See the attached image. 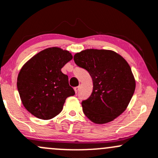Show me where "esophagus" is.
<instances>
[{
  "label": "esophagus",
  "instance_id": "1",
  "mask_svg": "<svg viewBox=\"0 0 158 158\" xmlns=\"http://www.w3.org/2000/svg\"><path fill=\"white\" fill-rule=\"evenodd\" d=\"M79 86H77V87L74 88V91H75L76 93L78 92V91H79Z\"/></svg>",
  "mask_w": 158,
  "mask_h": 158
}]
</instances>
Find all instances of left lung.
<instances>
[{"label":"left lung","mask_w":158,"mask_h":158,"mask_svg":"<svg viewBox=\"0 0 158 158\" xmlns=\"http://www.w3.org/2000/svg\"><path fill=\"white\" fill-rule=\"evenodd\" d=\"M73 59L93 80L91 96L82 102L84 114L96 124L114 120L126 110L134 93L136 83L131 67L110 50H85L76 53Z\"/></svg>","instance_id":"8db88e82"}]
</instances>
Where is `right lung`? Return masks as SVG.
Listing matches in <instances>:
<instances>
[{"label":"right lung","instance_id":"1","mask_svg":"<svg viewBox=\"0 0 158 158\" xmlns=\"http://www.w3.org/2000/svg\"><path fill=\"white\" fill-rule=\"evenodd\" d=\"M73 58L69 52L53 47L43 50L21 69L17 88L25 109L32 115L48 120L63 110L66 99L75 94L68 76L61 68Z\"/></svg>","mask_w":158,"mask_h":158}]
</instances>
